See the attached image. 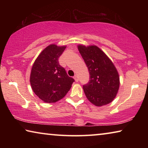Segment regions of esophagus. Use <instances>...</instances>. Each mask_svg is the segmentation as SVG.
<instances>
[{"label":"esophagus","instance_id":"obj_1","mask_svg":"<svg viewBox=\"0 0 148 148\" xmlns=\"http://www.w3.org/2000/svg\"><path fill=\"white\" fill-rule=\"evenodd\" d=\"M74 79H75V81H76V82H77L79 81V79H78V77H77V75H75V76H74Z\"/></svg>","mask_w":148,"mask_h":148}]
</instances>
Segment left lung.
Instances as JSON below:
<instances>
[{
  "instance_id": "obj_1",
  "label": "left lung",
  "mask_w": 148,
  "mask_h": 148,
  "mask_svg": "<svg viewBox=\"0 0 148 148\" xmlns=\"http://www.w3.org/2000/svg\"><path fill=\"white\" fill-rule=\"evenodd\" d=\"M89 72V82L83 86L87 99L97 106L109 104L116 97L119 77L116 67L97 46L77 47Z\"/></svg>"
}]
</instances>
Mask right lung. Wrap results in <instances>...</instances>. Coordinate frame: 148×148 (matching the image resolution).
Instances as JSON below:
<instances>
[{
	"label": "right lung",
	"instance_id": "right-lung-1",
	"mask_svg": "<svg viewBox=\"0 0 148 148\" xmlns=\"http://www.w3.org/2000/svg\"><path fill=\"white\" fill-rule=\"evenodd\" d=\"M65 48L66 46L49 45L41 52L32 66L30 77L32 89L47 103L63 98L74 82L59 62Z\"/></svg>",
	"mask_w": 148,
	"mask_h": 148
}]
</instances>
